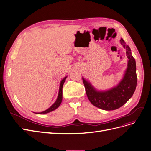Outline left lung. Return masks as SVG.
I'll list each match as a JSON object with an SVG mask.
<instances>
[{"instance_id": "1", "label": "left lung", "mask_w": 151, "mask_h": 151, "mask_svg": "<svg viewBox=\"0 0 151 151\" xmlns=\"http://www.w3.org/2000/svg\"><path fill=\"white\" fill-rule=\"evenodd\" d=\"M120 43L126 49L128 67L123 79L117 86L107 91L96 90L92 84L83 78L88 99L93 106L105 110H113L121 107L133 95L137 84L136 61L129 47L122 38Z\"/></svg>"}]
</instances>
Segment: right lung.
I'll return each instance as SVG.
<instances>
[{"label":"right lung","instance_id":"right-lung-1","mask_svg":"<svg viewBox=\"0 0 151 151\" xmlns=\"http://www.w3.org/2000/svg\"><path fill=\"white\" fill-rule=\"evenodd\" d=\"M67 76H65V78H63V79L62 80V81H60V88H59V92H58V95L57 97V99L56 100V101L54 102V104L52 105V106H50L48 109L45 110L42 112H38V113H36L37 114H47L49 113L52 111H53L54 110H55L56 109H57L58 107L60 106V105L62 101V88H63V85L64 84V82L66 80Z\"/></svg>","mask_w":151,"mask_h":151}]
</instances>
